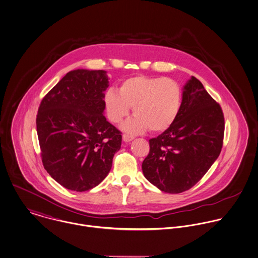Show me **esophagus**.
<instances>
[{"mask_svg": "<svg viewBox=\"0 0 258 258\" xmlns=\"http://www.w3.org/2000/svg\"><path fill=\"white\" fill-rule=\"evenodd\" d=\"M134 139H135V137H133V136H128V135H123L122 136V141L124 143H131L132 141H134Z\"/></svg>", "mask_w": 258, "mask_h": 258, "instance_id": "esophagus-1", "label": "esophagus"}]
</instances>
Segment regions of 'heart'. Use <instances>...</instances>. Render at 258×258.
<instances>
[{
  "label": "heart",
  "mask_w": 258,
  "mask_h": 258,
  "mask_svg": "<svg viewBox=\"0 0 258 258\" xmlns=\"http://www.w3.org/2000/svg\"><path fill=\"white\" fill-rule=\"evenodd\" d=\"M109 119L118 123L134 107L135 116L121 128L130 134H140L149 128L153 133L166 131L179 114L181 89L170 78L137 75L124 79L118 92L111 88L104 96Z\"/></svg>",
  "instance_id": "heart-1"
}]
</instances>
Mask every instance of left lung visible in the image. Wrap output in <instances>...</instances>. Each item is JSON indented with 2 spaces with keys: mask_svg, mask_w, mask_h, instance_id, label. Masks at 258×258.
<instances>
[{
  "mask_svg": "<svg viewBox=\"0 0 258 258\" xmlns=\"http://www.w3.org/2000/svg\"><path fill=\"white\" fill-rule=\"evenodd\" d=\"M225 118L221 106L192 76L185 84L179 114L171 125L149 140L144 177L159 190L178 194L192 188L219 157Z\"/></svg>",
  "mask_w": 258,
  "mask_h": 258,
  "instance_id": "1",
  "label": "left lung"
}]
</instances>
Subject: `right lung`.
<instances>
[{
  "label": "right lung",
  "mask_w": 258,
  "mask_h": 258,
  "mask_svg": "<svg viewBox=\"0 0 258 258\" xmlns=\"http://www.w3.org/2000/svg\"><path fill=\"white\" fill-rule=\"evenodd\" d=\"M104 70L68 72L42 99L36 115L41 159L47 173L66 189L84 192L112 168L120 132L104 115Z\"/></svg>",
  "instance_id": "right-lung-1"
}]
</instances>
